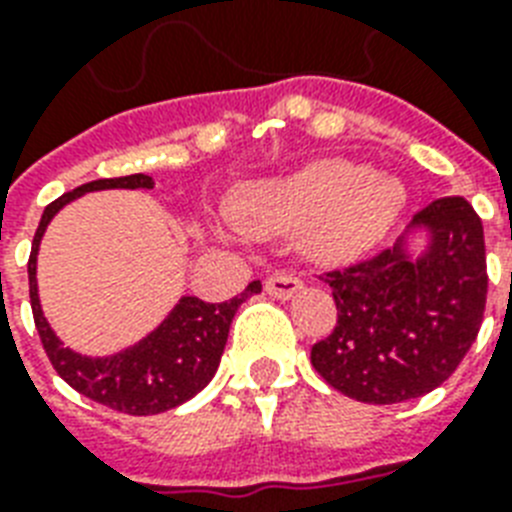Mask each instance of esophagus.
<instances>
[{"label":"esophagus","mask_w":512,"mask_h":512,"mask_svg":"<svg viewBox=\"0 0 512 512\" xmlns=\"http://www.w3.org/2000/svg\"><path fill=\"white\" fill-rule=\"evenodd\" d=\"M303 289V281L292 276V273H273L265 279V292L276 300H289V297H295L297 292Z\"/></svg>","instance_id":"obj_1"}]
</instances>
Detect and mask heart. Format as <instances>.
I'll use <instances>...</instances> for the list:
<instances>
[{
    "label": "heart",
    "instance_id": "heart-1",
    "mask_svg": "<svg viewBox=\"0 0 512 512\" xmlns=\"http://www.w3.org/2000/svg\"><path fill=\"white\" fill-rule=\"evenodd\" d=\"M406 188L390 175L345 159H321L276 177L236 201V217L252 231H305L324 260H353L396 223Z\"/></svg>",
    "mask_w": 512,
    "mask_h": 512
}]
</instances>
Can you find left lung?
Masks as SVG:
<instances>
[{
    "label": "left lung",
    "mask_w": 512,
    "mask_h": 512,
    "mask_svg": "<svg viewBox=\"0 0 512 512\" xmlns=\"http://www.w3.org/2000/svg\"><path fill=\"white\" fill-rule=\"evenodd\" d=\"M429 233L412 256L411 236ZM337 305L313 369L364 404H401L449 380L476 342L486 308L484 225L462 196L420 209L404 236L364 263L324 276Z\"/></svg>",
    "instance_id": "8db88e82"
}]
</instances>
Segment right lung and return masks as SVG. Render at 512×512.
<instances>
[{
	"instance_id": "right-lung-1",
	"label": "right lung",
	"mask_w": 512,
	"mask_h": 512,
	"mask_svg": "<svg viewBox=\"0 0 512 512\" xmlns=\"http://www.w3.org/2000/svg\"><path fill=\"white\" fill-rule=\"evenodd\" d=\"M106 188H154V177L127 175L92 180L47 204L34 233L31 257H28V295H31L34 324L55 372L82 396L116 412L132 414V417L162 414L185 404L215 377L233 316L249 295H257L263 289V284L252 281L239 297H233L228 303H204L199 297H180L170 316L151 335L130 348L119 350L114 356L92 358L66 348L52 332L39 305L36 255H39V244H42L47 225L68 201L90 191H106Z\"/></svg>"
}]
</instances>
